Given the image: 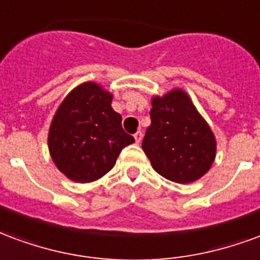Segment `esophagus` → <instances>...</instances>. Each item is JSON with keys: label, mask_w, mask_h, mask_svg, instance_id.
Wrapping results in <instances>:
<instances>
[{"label": "esophagus", "mask_w": 260, "mask_h": 260, "mask_svg": "<svg viewBox=\"0 0 260 260\" xmlns=\"http://www.w3.org/2000/svg\"><path fill=\"white\" fill-rule=\"evenodd\" d=\"M134 140H136V143L140 144L141 143V140H143V132H137L134 134Z\"/></svg>", "instance_id": "esophagus-1"}]
</instances>
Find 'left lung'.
Returning a JSON list of instances; mask_svg holds the SVG:
<instances>
[{
	"instance_id": "obj_1",
	"label": "left lung",
	"mask_w": 260,
	"mask_h": 260,
	"mask_svg": "<svg viewBox=\"0 0 260 260\" xmlns=\"http://www.w3.org/2000/svg\"><path fill=\"white\" fill-rule=\"evenodd\" d=\"M149 116L143 149L153 169L181 184L202 177L215 160L216 141L188 95L174 90L155 96Z\"/></svg>"
}]
</instances>
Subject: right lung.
<instances>
[{
	"label": "right lung",
	"mask_w": 260,
	"mask_h": 260,
	"mask_svg": "<svg viewBox=\"0 0 260 260\" xmlns=\"http://www.w3.org/2000/svg\"><path fill=\"white\" fill-rule=\"evenodd\" d=\"M112 95L95 83H84L56 111L48 147L56 168L77 183L98 180L115 166L119 153L134 143L112 109Z\"/></svg>",
	"instance_id": "right-lung-1"
}]
</instances>
